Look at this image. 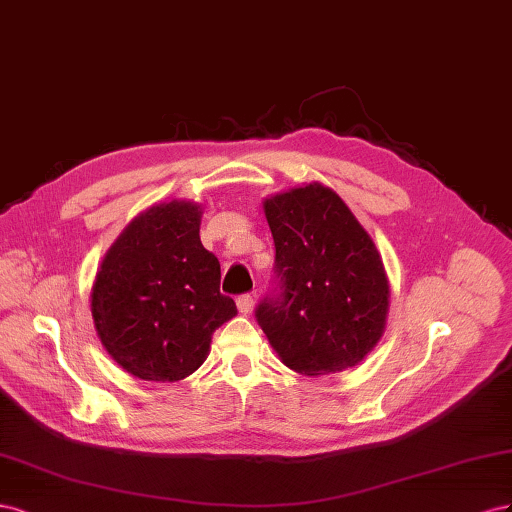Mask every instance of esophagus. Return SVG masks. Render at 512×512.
Returning <instances> with one entry per match:
<instances>
[{
  "mask_svg": "<svg viewBox=\"0 0 512 512\" xmlns=\"http://www.w3.org/2000/svg\"><path fill=\"white\" fill-rule=\"evenodd\" d=\"M236 304H238V311H240L242 315H248V313L253 311L255 298H253L251 294H242V296H238V298H236Z\"/></svg>",
  "mask_w": 512,
  "mask_h": 512,
  "instance_id": "obj_1",
  "label": "esophagus"
}]
</instances>
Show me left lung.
<instances>
[{
	"mask_svg": "<svg viewBox=\"0 0 512 512\" xmlns=\"http://www.w3.org/2000/svg\"><path fill=\"white\" fill-rule=\"evenodd\" d=\"M276 287L255 317L285 367H356L382 339L390 285L382 255L345 201L319 182L264 201Z\"/></svg>",
	"mask_w": 512,
	"mask_h": 512,
	"instance_id": "obj_1",
	"label": "left lung"
}]
</instances>
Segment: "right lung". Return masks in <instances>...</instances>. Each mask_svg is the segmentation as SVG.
I'll list each match as a JSON object with an SVG mask.
<instances>
[{"instance_id": "1", "label": "right lung", "mask_w": 512, "mask_h": 512, "mask_svg": "<svg viewBox=\"0 0 512 512\" xmlns=\"http://www.w3.org/2000/svg\"><path fill=\"white\" fill-rule=\"evenodd\" d=\"M201 206L158 203L102 259L94 326L109 356L145 382H178L208 358L212 334L238 313L221 294V264L199 240Z\"/></svg>"}]
</instances>
